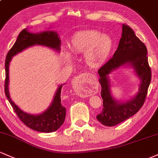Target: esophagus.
I'll return each mask as SVG.
<instances>
[{
  "label": "esophagus",
  "instance_id": "esophagus-1",
  "mask_svg": "<svg viewBox=\"0 0 158 158\" xmlns=\"http://www.w3.org/2000/svg\"><path fill=\"white\" fill-rule=\"evenodd\" d=\"M88 74L86 73H82L81 74V75L76 76V77L74 78V79L73 80L72 82V85H73V87L74 89H75V91L76 92V94L79 95H83L82 92H80L79 91H78L77 89H76V88H77L78 86H79L80 85H83L85 83V79L86 78V76H87Z\"/></svg>",
  "mask_w": 158,
  "mask_h": 158
}]
</instances>
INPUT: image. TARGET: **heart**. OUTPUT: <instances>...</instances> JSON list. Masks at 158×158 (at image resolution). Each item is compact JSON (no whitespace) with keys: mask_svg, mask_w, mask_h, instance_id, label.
Returning <instances> with one entry per match:
<instances>
[{"mask_svg":"<svg viewBox=\"0 0 158 158\" xmlns=\"http://www.w3.org/2000/svg\"><path fill=\"white\" fill-rule=\"evenodd\" d=\"M70 50L76 55L84 53V60L91 68H98L106 63L113 47V41L110 36L101 34L100 31L88 30L79 31L70 40ZM64 57L70 60L72 55L64 51Z\"/></svg>","mask_w":158,"mask_h":158,"instance_id":"1","label":"heart"}]
</instances>
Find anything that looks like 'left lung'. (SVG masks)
<instances>
[{
	"label": "left lung",
	"instance_id": "left-lung-1",
	"mask_svg": "<svg viewBox=\"0 0 158 158\" xmlns=\"http://www.w3.org/2000/svg\"><path fill=\"white\" fill-rule=\"evenodd\" d=\"M121 66L133 68L140 81L138 93L127 102L116 100L110 93L108 75ZM98 73L103 108L97 115V119L102 124L115 126L135 115L141 109L152 79V72L146 46L129 26L122 25V34L117 50L112 58L98 70Z\"/></svg>",
	"mask_w": 158,
	"mask_h": 158
}]
</instances>
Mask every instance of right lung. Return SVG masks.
<instances>
[{
	"instance_id": "add662e5",
	"label": "right lung",
	"mask_w": 158,
	"mask_h": 158,
	"mask_svg": "<svg viewBox=\"0 0 158 158\" xmlns=\"http://www.w3.org/2000/svg\"><path fill=\"white\" fill-rule=\"evenodd\" d=\"M60 44L61 41L56 31H46L40 33H31L27 31V28H25L21 31L20 34H19L16 41L11 49L9 51L6 57V61H5L6 79H5L4 91L6 98L20 120L27 127L38 132H54L64 124L66 117V109L61 104L60 92H61L62 86L64 84L58 86L51 105L43 113L38 115L27 113L21 110L10 98V91H9L10 63L13 56L18 53L22 52V51L31 46H34L35 45L46 46L52 48L54 51L57 52H60Z\"/></svg>"
}]
</instances>
